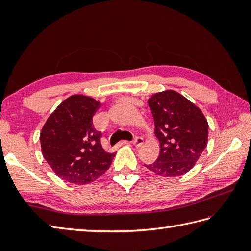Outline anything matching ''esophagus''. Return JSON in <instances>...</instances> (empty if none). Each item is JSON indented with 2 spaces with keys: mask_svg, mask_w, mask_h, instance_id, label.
<instances>
[{
  "mask_svg": "<svg viewBox=\"0 0 251 251\" xmlns=\"http://www.w3.org/2000/svg\"><path fill=\"white\" fill-rule=\"evenodd\" d=\"M125 143H126V142H125ZM132 145H134V146L137 147V148L142 147V145H143V138H141V137H136L135 140L132 141Z\"/></svg>",
  "mask_w": 251,
  "mask_h": 251,
  "instance_id": "34e87169",
  "label": "esophagus"
}]
</instances>
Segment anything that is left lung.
<instances>
[{"mask_svg":"<svg viewBox=\"0 0 251 251\" xmlns=\"http://www.w3.org/2000/svg\"><path fill=\"white\" fill-rule=\"evenodd\" d=\"M154 119L159 155L148 169L162 177H178L195 166L208 141V122L199 106L168 89L148 99Z\"/></svg>","mask_w":251,"mask_h":251,"instance_id":"obj_1","label":"left lung"}]
</instances>
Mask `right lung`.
<instances>
[{
  "mask_svg": "<svg viewBox=\"0 0 251 251\" xmlns=\"http://www.w3.org/2000/svg\"><path fill=\"white\" fill-rule=\"evenodd\" d=\"M100 101L85 95H72L57 106L42 128L41 149L58 177L74 184H87L109 169L116 152L101 146L93 117Z\"/></svg>",
  "mask_w": 251,
  "mask_h": 251,
  "instance_id": "add662e5",
  "label": "right lung"
}]
</instances>
